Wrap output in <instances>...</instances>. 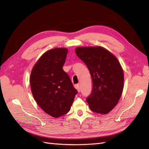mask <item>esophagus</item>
I'll return each instance as SVG.
<instances>
[{"instance_id": "esophagus-1", "label": "esophagus", "mask_w": 149, "mask_h": 149, "mask_svg": "<svg viewBox=\"0 0 149 149\" xmlns=\"http://www.w3.org/2000/svg\"><path fill=\"white\" fill-rule=\"evenodd\" d=\"M75 88H76L77 89V90L79 91V92H80V86H79V84H75Z\"/></svg>"}]
</instances>
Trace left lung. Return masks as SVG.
Masks as SVG:
<instances>
[{"mask_svg":"<svg viewBox=\"0 0 149 149\" xmlns=\"http://www.w3.org/2000/svg\"><path fill=\"white\" fill-rule=\"evenodd\" d=\"M75 53L87 66L92 79V91L86 98L90 109L97 113H108L122 93L121 65L115 56L102 47H77Z\"/></svg>","mask_w":149,"mask_h":149,"instance_id":"left-lung-1","label":"left lung"}]
</instances>
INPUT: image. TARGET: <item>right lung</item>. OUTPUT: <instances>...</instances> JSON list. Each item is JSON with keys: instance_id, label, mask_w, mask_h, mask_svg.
Listing matches in <instances>:
<instances>
[{"instance_id": "right-lung-1", "label": "right lung", "mask_w": 149, "mask_h": 149, "mask_svg": "<svg viewBox=\"0 0 149 149\" xmlns=\"http://www.w3.org/2000/svg\"><path fill=\"white\" fill-rule=\"evenodd\" d=\"M68 50L56 48L44 53L30 76L33 95L38 106L54 118L65 115L74 102L77 90L63 70Z\"/></svg>"}]
</instances>
